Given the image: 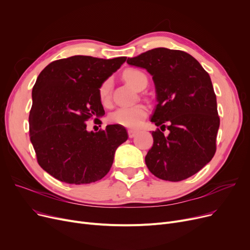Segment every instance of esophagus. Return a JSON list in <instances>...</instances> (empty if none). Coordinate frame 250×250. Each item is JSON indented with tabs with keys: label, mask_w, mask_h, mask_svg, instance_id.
Returning a JSON list of instances; mask_svg holds the SVG:
<instances>
[{
	"label": "esophagus",
	"mask_w": 250,
	"mask_h": 250,
	"mask_svg": "<svg viewBox=\"0 0 250 250\" xmlns=\"http://www.w3.org/2000/svg\"><path fill=\"white\" fill-rule=\"evenodd\" d=\"M127 134H128V137L129 138H134L137 136L138 134V130H135V129H128L127 130Z\"/></svg>",
	"instance_id": "esophagus-1"
}]
</instances>
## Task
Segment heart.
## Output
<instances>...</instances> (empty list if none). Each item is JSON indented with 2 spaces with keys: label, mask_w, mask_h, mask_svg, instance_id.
I'll use <instances>...</instances> for the list:
<instances>
[{
  "label": "heart",
  "mask_w": 250,
  "mask_h": 250,
  "mask_svg": "<svg viewBox=\"0 0 250 250\" xmlns=\"http://www.w3.org/2000/svg\"><path fill=\"white\" fill-rule=\"evenodd\" d=\"M124 79L137 90H142L146 87L148 79L147 76L143 72L135 69L126 70L124 73ZM111 88L112 81L111 79H106L103 81L98 89V95L101 103L103 105H107L110 102L111 97ZM148 114V108L144 104H136L133 106L120 107L114 110L109 120L115 125H120L125 127L136 128L141 125L143 121L145 120Z\"/></svg>",
  "instance_id": "obj_1"
}]
</instances>
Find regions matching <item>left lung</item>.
<instances>
[{
  "label": "left lung",
  "mask_w": 250,
  "mask_h": 250,
  "mask_svg": "<svg viewBox=\"0 0 250 250\" xmlns=\"http://www.w3.org/2000/svg\"><path fill=\"white\" fill-rule=\"evenodd\" d=\"M126 62L152 76L157 105L151 122L167 127L152 133L153 147L145 162L163 180L187 179L215 155L220 126L217 99L208 74L188 52L158 47L128 58Z\"/></svg>",
  "instance_id": "8db88e82"
}]
</instances>
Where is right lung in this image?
Segmentation results:
<instances>
[{
	"mask_svg": "<svg viewBox=\"0 0 250 250\" xmlns=\"http://www.w3.org/2000/svg\"><path fill=\"white\" fill-rule=\"evenodd\" d=\"M126 57L111 60L74 56L50 62L37 77L29 113L30 141L37 162L55 178L86 185L108 173L117 147L127 140L120 125L88 132L86 122L105 114L99 86Z\"/></svg>",
	"mask_w": 250,
	"mask_h": 250,
	"instance_id": "1",
	"label": "right lung"
}]
</instances>
